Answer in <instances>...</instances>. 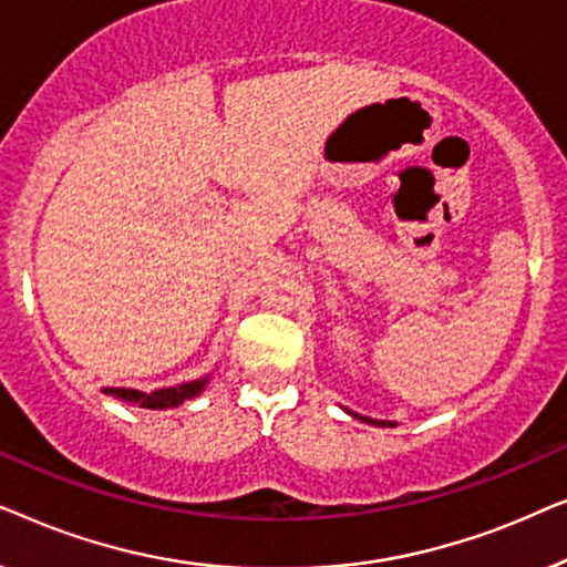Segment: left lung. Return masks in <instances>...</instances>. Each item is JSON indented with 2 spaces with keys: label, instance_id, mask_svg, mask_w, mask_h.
Listing matches in <instances>:
<instances>
[{
  "label": "left lung",
  "instance_id": "1",
  "mask_svg": "<svg viewBox=\"0 0 567 567\" xmlns=\"http://www.w3.org/2000/svg\"><path fill=\"white\" fill-rule=\"evenodd\" d=\"M353 415V413H351ZM355 417H361V415H355ZM361 421H367V423H377V425H392V423H384V421H371V417H361Z\"/></svg>",
  "mask_w": 567,
  "mask_h": 567
}]
</instances>
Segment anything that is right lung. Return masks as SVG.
Masks as SVG:
<instances>
[{
	"label": "right lung",
	"instance_id": "add662e5",
	"mask_svg": "<svg viewBox=\"0 0 567 567\" xmlns=\"http://www.w3.org/2000/svg\"><path fill=\"white\" fill-rule=\"evenodd\" d=\"M206 379H198V382H188L181 386H167V390H157L152 394H144L138 390H105V394H113L123 402H131V405L138 408H150V410H162V408H175L181 402L196 398V394L204 390Z\"/></svg>",
	"mask_w": 567,
	"mask_h": 567
}]
</instances>
